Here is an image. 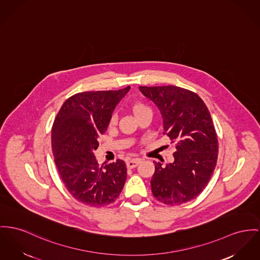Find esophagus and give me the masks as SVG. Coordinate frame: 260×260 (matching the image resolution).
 <instances>
[{"label":"esophagus","mask_w":260,"mask_h":260,"mask_svg":"<svg viewBox=\"0 0 260 260\" xmlns=\"http://www.w3.org/2000/svg\"><path fill=\"white\" fill-rule=\"evenodd\" d=\"M141 160H142L141 158H132V159L126 161V166L128 169H134L141 162Z\"/></svg>","instance_id":"esophagus-1"}]
</instances>
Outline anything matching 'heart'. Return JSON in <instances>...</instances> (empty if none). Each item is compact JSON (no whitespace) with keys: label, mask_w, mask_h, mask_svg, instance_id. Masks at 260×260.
<instances>
[{"label":"heart","mask_w":260,"mask_h":260,"mask_svg":"<svg viewBox=\"0 0 260 260\" xmlns=\"http://www.w3.org/2000/svg\"><path fill=\"white\" fill-rule=\"evenodd\" d=\"M131 109H132V112L134 113V115L136 116V118H138L139 116L145 114V113H152V109L144 103L142 102H134L133 104H131ZM117 121V115L116 113H112L111 116H110V119H109V126L112 127L116 124Z\"/></svg>","instance_id":"b5f03b06"}]
</instances>
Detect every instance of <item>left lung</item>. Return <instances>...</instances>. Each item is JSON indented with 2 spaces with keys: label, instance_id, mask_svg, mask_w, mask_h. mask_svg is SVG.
Masks as SVG:
<instances>
[{
  "label": "left lung",
  "instance_id": "1",
  "mask_svg": "<svg viewBox=\"0 0 260 260\" xmlns=\"http://www.w3.org/2000/svg\"><path fill=\"white\" fill-rule=\"evenodd\" d=\"M158 107L164 135L175 145L174 161H155L151 180L153 195L167 205H180L196 198L206 187L218 158V138L206 104L201 98L175 86L140 87Z\"/></svg>",
  "mask_w": 260,
  "mask_h": 260
}]
</instances>
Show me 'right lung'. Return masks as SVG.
Here are the masks:
<instances>
[{
	"label": "right lung",
	"instance_id": "1",
	"mask_svg": "<svg viewBox=\"0 0 260 260\" xmlns=\"http://www.w3.org/2000/svg\"><path fill=\"white\" fill-rule=\"evenodd\" d=\"M129 89L78 92L66 100L53 122L52 152L58 173L70 194L87 206L112 204L125 184V162L117 159L101 167L93 152L115 106Z\"/></svg>",
	"mask_w": 260,
	"mask_h": 260
}]
</instances>
